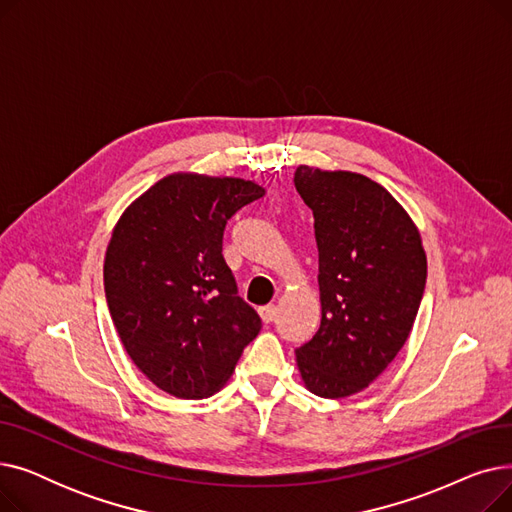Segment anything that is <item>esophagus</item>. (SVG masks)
Returning a JSON list of instances; mask_svg holds the SVG:
<instances>
[{
	"label": "esophagus",
	"mask_w": 512,
	"mask_h": 512,
	"mask_svg": "<svg viewBox=\"0 0 512 512\" xmlns=\"http://www.w3.org/2000/svg\"><path fill=\"white\" fill-rule=\"evenodd\" d=\"M259 315H261L265 324H272V321L278 317V307L276 305H265V307L259 309Z\"/></svg>",
	"instance_id": "34e87169"
}]
</instances>
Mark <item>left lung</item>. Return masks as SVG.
Wrapping results in <instances>:
<instances>
[{"instance_id": "1", "label": "left lung", "mask_w": 512, "mask_h": 512, "mask_svg": "<svg viewBox=\"0 0 512 512\" xmlns=\"http://www.w3.org/2000/svg\"><path fill=\"white\" fill-rule=\"evenodd\" d=\"M315 218L321 326L297 351L309 392L365 390L405 346L423 299L427 259L409 213L371 178L299 166Z\"/></svg>"}]
</instances>
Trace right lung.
Listing matches in <instances>:
<instances>
[{
    "label": "right lung",
    "mask_w": 512,
    "mask_h": 512,
    "mask_svg": "<svg viewBox=\"0 0 512 512\" xmlns=\"http://www.w3.org/2000/svg\"><path fill=\"white\" fill-rule=\"evenodd\" d=\"M265 195L242 178L170 174L132 201L105 251V299L128 357L176 398H207L259 334L222 255L232 215Z\"/></svg>",
    "instance_id": "add662e5"
}]
</instances>
